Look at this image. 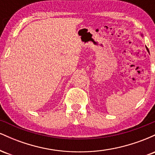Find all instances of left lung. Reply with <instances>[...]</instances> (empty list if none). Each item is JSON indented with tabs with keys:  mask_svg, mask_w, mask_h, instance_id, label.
<instances>
[{
	"mask_svg": "<svg viewBox=\"0 0 155 155\" xmlns=\"http://www.w3.org/2000/svg\"><path fill=\"white\" fill-rule=\"evenodd\" d=\"M147 51H149V49H148V48H147Z\"/></svg>",
	"mask_w": 155,
	"mask_h": 155,
	"instance_id": "obj_1",
	"label": "left lung"
}]
</instances>
